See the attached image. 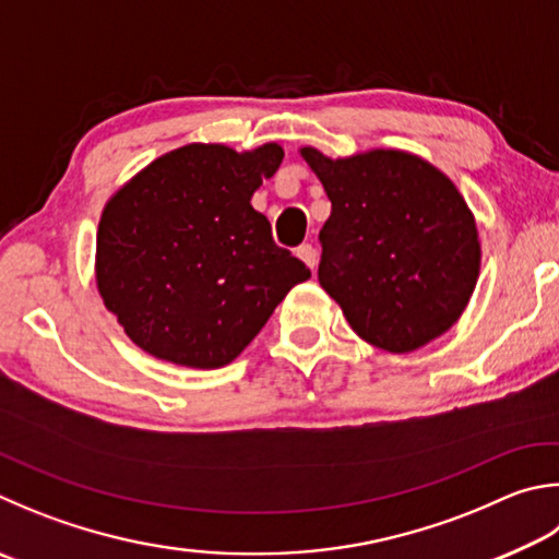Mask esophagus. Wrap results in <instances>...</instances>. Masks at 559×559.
I'll return each instance as SVG.
<instances>
[{
  "mask_svg": "<svg viewBox=\"0 0 559 559\" xmlns=\"http://www.w3.org/2000/svg\"><path fill=\"white\" fill-rule=\"evenodd\" d=\"M298 259L306 263V266L312 271L314 266H318V251H314L310 245H302V247H298Z\"/></svg>",
  "mask_w": 559,
  "mask_h": 559,
  "instance_id": "obj_1",
  "label": "esophagus"
}]
</instances>
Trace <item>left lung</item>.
Listing matches in <instances>:
<instances>
[{"label": "left lung", "mask_w": 559, "mask_h": 559, "mask_svg": "<svg viewBox=\"0 0 559 559\" xmlns=\"http://www.w3.org/2000/svg\"><path fill=\"white\" fill-rule=\"evenodd\" d=\"M300 158L332 202L320 231V286L373 347L408 354L462 318L479 281L474 212L430 160L403 148Z\"/></svg>", "instance_id": "8db88e82"}]
</instances>
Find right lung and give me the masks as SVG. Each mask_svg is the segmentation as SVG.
I'll return each mask as SVG.
<instances>
[{"mask_svg":"<svg viewBox=\"0 0 559 559\" xmlns=\"http://www.w3.org/2000/svg\"><path fill=\"white\" fill-rule=\"evenodd\" d=\"M281 160L276 141L249 151L198 141L154 158L105 202L95 283L139 349L188 369L225 367L310 278L251 207Z\"/></svg>","mask_w":559,"mask_h":559,"instance_id":"obj_1","label":"right lung"}]
</instances>
